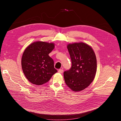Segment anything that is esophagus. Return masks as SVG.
Listing matches in <instances>:
<instances>
[{
    "label": "esophagus",
    "mask_w": 121,
    "mask_h": 121,
    "mask_svg": "<svg viewBox=\"0 0 121 121\" xmlns=\"http://www.w3.org/2000/svg\"><path fill=\"white\" fill-rule=\"evenodd\" d=\"M58 72L59 73H63V69H59Z\"/></svg>",
    "instance_id": "obj_1"
}]
</instances>
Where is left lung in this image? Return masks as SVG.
Instances as JSON below:
<instances>
[{"mask_svg": "<svg viewBox=\"0 0 121 121\" xmlns=\"http://www.w3.org/2000/svg\"><path fill=\"white\" fill-rule=\"evenodd\" d=\"M67 48L72 67L64 72L66 85L74 92L83 90L94 80L97 72V59L93 48L83 42L69 43Z\"/></svg>", "mask_w": 121, "mask_h": 121, "instance_id": "1", "label": "left lung"}]
</instances>
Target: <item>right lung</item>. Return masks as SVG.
Instances as JSON below:
<instances>
[{
  "label": "right lung",
  "mask_w": 121,
  "mask_h": 121,
  "mask_svg": "<svg viewBox=\"0 0 121 121\" xmlns=\"http://www.w3.org/2000/svg\"><path fill=\"white\" fill-rule=\"evenodd\" d=\"M54 43L37 41L25 48L22 58L24 74L32 84L41 85L48 82L57 72L54 61L48 55L54 49Z\"/></svg>",
  "instance_id": "right-lung-1"
}]
</instances>
